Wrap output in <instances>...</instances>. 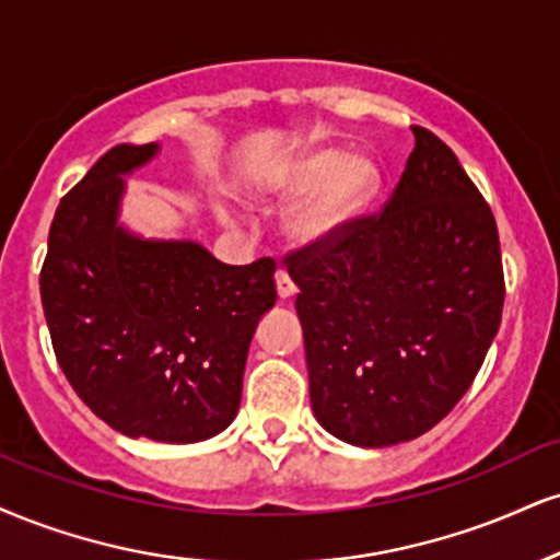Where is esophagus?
Segmentation results:
<instances>
[{
  "label": "esophagus",
  "mask_w": 560,
  "mask_h": 560,
  "mask_svg": "<svg viewBox=\"0 0 560 560\" xmlns=\"http://www.w3.org/2000/svg\"><path fill=\"white\" fill-rule=\"evenodd\" d=\"M276 292H279L281 300H292L294 294H298V287H294V281L289 279V273L284 268H279L276 271Z\"/></svg>",
  "instance_id": "obj_1"
}]
</instances>
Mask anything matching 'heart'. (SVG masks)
Returning <instances> with one entry per match:
<instances>
[{"instance_id": "heart-1", "label": "heart", "mask_w": 560, "mask_h": 560, "mask_svg": "<svg viewBox=\"0 0 560 560\" xmlns=\"http://www.w3.org/2000/svg\"><path fill=\"white\" fill-rule=\"evenodd\" d=\"M381 170L368 153H341L315 148L298 156L262 187V206H287L300 200L287 215V234L300 247H326L345 237L349 226L373 203ZM221 221L234 224L224 206L215 208Z\"/></svg>"}]
</instances>
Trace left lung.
Listing matches in <instances>:
<instances>
[{
    "label": "left lung",
    "instance_id": "obj_1",
    "mask_svg": "<svg viewBox=\"0 0 560 560\" xmlns=\"http://www.w3.org/2000/svg\"><path fill=\"white\" fill-rule=\"evenodd\" d=\"M412 132L383 211L287 258L315 420L352 446L438 425L472 386L506 298L493 211L438 135Z\"/></svg>",
    "mask_w": 560,
    "mask_h": 560
}]
</instances>
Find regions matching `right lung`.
Here are the masks:
<instances>
[{
  "label": "right lung",
  "mask_w": 560,
  "mask_h": 560,
  "mask_svg": "<svg viewBox=\"0 0 560 560\" xmlns=\"http://www.w3.org/2000/svg\"><path fill=\"white\" fill-rule=\"evenodd\" d=\"M156 153L114 145L59 200L42 302L59 368L93 415L130 438L198 443L237 415L276 262L226 266L198 242L127 232L122 177Z\"/></svg>",
  "instance_id": "1"
}]
</instances>
